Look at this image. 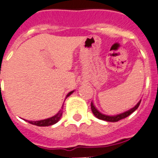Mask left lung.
I'll list each match as a JSON object with an SVG mask.
<instances>
[{
    "mask_svg": "<svg viewBox=\"0 0 158 158\" xmlns=\"http://www.w3.org/2000/svg\"><path fill=\"white\" fill-rule=\"evenodd\" d=\"M140 101L137 103L136 106H135L134 108H132V109L128 110L127 112H124V113H121V114H119V115H116V116H106V115H104V114L100 113V112L98 111L96 108H95V106L93 105L92 103H91V111L93 112V114L95 115V117H97L98 119L99 120H105V121H108V122H116V121H119V120H122V119H124V118H126L127 116H128L130 114H132V112L136 111L137 108H138L139 105L140 104Z\"/></svg>",
    "mask_w": 158,
    "mask_h": 158,
    "instance_id": "left-lung-1",
    "label": "left lung"
}]
</instances>
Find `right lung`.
Wrapping results in <instances>:
<instances>
[{"instance_id": "obj_1", "label": "right lung", "mask_w": 158, "mask_h": 158, "mask_svg": "<svg viewBox=\"0 0 158 158\" xmlns=\"http://www.w3.org/2000/svg\"><path fill=\"white\" fill-rule=\"evenodd\" d=\"M72 92L73 91L69 92V93L67 95V97L66 98H67L69 95H71V94H72ZM63 107H62V108H63ZM62 115H63V111H62V110H60V111H59V112H58V113H57L55 116H52V117H50V118H48V119H46V120H38V121H28V122H29L30 124H34V125H37V126H40V127L50 126V125H53V124H56L57 122L60 120V118H61V116H62Z\"/></svg>"}]
</instances>
